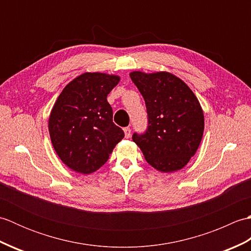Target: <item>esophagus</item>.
Returning a JSON list of instances; mask_svg holds the SVG:
<instances>
[{"instance_id": "1", "label": "esophagus", "mask_w": 251, "mask_h": 251, "mask_svg": "<svg viewBox=\"0 0 251 251\" xmlns=\"http://www.w3.org/2000/svg\"><path fill=\"white\" fill-rule=\"evenodd\" d=\"M124 132H125V137L126 138H129L130 135H131V129L129 128V127H125Z\"/></svg>"}]
</instances>
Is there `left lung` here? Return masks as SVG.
I'll list each match as a JSON object with an SVG mask.
<instances>
[{
  "label": "left lung",
  "mask_w": 251,
  "mask_h": 251,
  "mask_svg": "<svg viewBox=\"0 0 251 251\" xmlns=\"http://www.w3.org/2000/svg\"><path fill=\"white\" fill-rule=\"evenodd\" d=\"M145 99L148 127L132 140L146 161L163 173L183 168L194 155L204 132L199 100L183 81L167 72L130 73Z\"/></svg>",
  "instance_id": "left-lung-1"
}]
</instances>
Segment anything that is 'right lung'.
<instances>
[{
    "label": "right lung",
    "instance_id": "add662e5",
    "mask_svg": "<svg viewBox=\"0 0 251 251\" xmlns=\"http://www.w3.org/2000/svg\"><path fill=\"white\" fill-rule=\"evenodd\" d=\"M120 81L104 73H84L63 88L49 122L50 140L69 168L84 175L98 170L125 134L113 123L106 100Z\"/></svg>",
    "mask_w": 251,
    "mask_h": 251
}]
</instances>
